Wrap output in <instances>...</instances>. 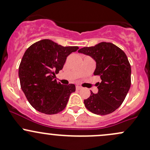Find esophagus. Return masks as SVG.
Returning <instances> with one entry per match:
<instances>
[{"mask_svg":"<svg viewBox=\"0 0 150 150\" xmlns=\"http://www.w3.org/2000/svg\"><path fill=\"white\" fill-rule=\"evenodd\" d=\"M82 88V87H80L79 86H76V90H80Z\"/></svg>","mask_w":150,"mask_h":150,"instance_id":"obj_1","label":"esophagus"}]
</instances>
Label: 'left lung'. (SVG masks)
Segmentation results:
<instances>
[{
    "label": "left lung",
    "mask_w": 150,
    "mask_h": 150,
    "mask_svg": "<svg viewBox=\"0 0 150 150\" xmlns=\"http://www.w3.org/2000/svg\"><path fill=\"white\" fill-rule=\"evenodd\" d=\"M79 53L91 57L96 62L94 75L100 77L98 91H91L84 100L87 109L97 115L113 112L122 104L131 86V65L127 55L110 42H100L94 47H83Z\"/></svg>",
    "instance_id": "left-lung-1"
}]
</instances>
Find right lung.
Instances as JSON below:
<instances>
[{"instance_id":"obj_1","label":"right lung","mask_w":150,"mask_h":150,"mask_svg":"<svg viewBox=\"0 0 150 150\" xmlns=\"http://www.w3.org/2000/svg\"><path fill=\"white\" fill-rule=\"evenodd\" d=\"M78 47H62L42 39L25 52L18 68L21 88L33 108L41 113L55 114L67 105L75 86L58 83L55 75L62 69L67 57Z\"/></svg>"}]
</instances>
